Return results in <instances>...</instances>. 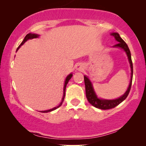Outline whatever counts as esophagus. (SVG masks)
<instances>
[{
  "label": "esophagus",
  "instance_id": "34e87169",
  "mask_svg": "<svg viewBox=\"0 0 146 146\" xmlns=\"http://www.w3.org/2000/svg\"><path fill=\"white\" fill-rule=\"evenodd\" d=\"M76 69L79 71H82L84 69V66L83 64L80 63L76 65Z\"/></svg>",
  "mask_w": 146,
  "mask_h": 146
}]
</instances>
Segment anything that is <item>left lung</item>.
Listing matches in <instances>:
<instances>
[{"instance_id":"obj_1","label":"left lung","mask_w":146,"mask_h":146,"mask_svg":"<svg viewBox=\"0 0 146 146\" xmlns=\"http://www.w3.org/2000/svg\"><path fill=\"white\" fill-rule=\"evenodd\" d=\"M111 35L113 36L115 38V39L118 42L117 44L113 46V47H118L120 48L123 49V50L125 52L128 58L129 62L130 64V68H131V79L130 82H129V86L127 88V90L126 92L124 93V94L115 100H104V99H100L98 98V96L96 94L93 88L92 84L90 80L88 79V78L84 76V83H85V88H86V98L88 101L89 103L92 104L94 106L97 108L102 109V110H108L111 108H113L117 105L124 100L126 98L127 96H128L129 91H130L131 83H132V77H133V64L132 61H131V53L129 51V49L128 46H127V44L123 40V39L119 36V34L117 33H111Z\"/></svg>"}]
</instances>
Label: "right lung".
<instances>
[{"instance_id": "right-lung-1", "label": "right lung", "mask_w": 146, "mask_h": 146, "mask_svg": "<svg viewBox=\"0 0 146 146\" xmlns=\"http://www.w3.org/2000/svg\"><path fill=\"white\" fill-rule=\"evenodd\" d=\"M40 35H37V34H32V33H29V34H28V35H27V36H26L25 37V38H24V40H23V41L22 42V43L21 44H20V46L19 47L17 48V51L18 50H19L20 48H21V46L23 44H25L26 42H27L28 40H30V39H33V38H38L39 36ZM72 74H69L68 76L66 77V80H65V83H64V93H63V97H62V102H61V103L60 104H59V106H56V107H55V108H52V109H50V110H45V111H41V112H42V113H47V112H49V111H53V110H56V109H57L58 108H59L60 106L62 104V102H63V101H64V98H65V92H66V85H67V84H68V82H69V80H70L71 79V78H72Z\"/></svg>"}]
</instances>
